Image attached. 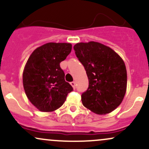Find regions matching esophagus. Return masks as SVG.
Instances as JSON below:
<instances>
[{
	"label": "esophagus",
	"mask_w": 149,
	"mask_h": 149,
	"mask_svg": "<svg viewBox=\"0 0 149 149\" xmlns=\"http://www.w3.org/2000/svg\"><path fill=\"white\" fill-rule=\"evenodd\" d=\"M70 83H71L72 87L75 89V88H76V82H75V81H73V82H71Z\"/></svg>",
	"instance_id": "34e87169"
}]
</instances>
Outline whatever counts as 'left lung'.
<instances>
[{
    "mask_svg": "<svg viewBox=\"0 0 149 149\" xmlns=\"http://www.w3.org/2000/svg\"><path fill=\"white\" fill-rule=\"evenodd\" d=\"M73 49L89 81L87 91L81 95L83 104L97 114L109 113L120 105L126 93L125 62L114 50L99 42H81Z\"/></svg>",
    "mask_w": 149,
    "mask_h": 149,
    "instance_id": "obj_1",
    "label": "left lung"
}]
</instances>
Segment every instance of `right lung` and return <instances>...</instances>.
I'll list each match as a JSON object with an SVG mask.
<instances>
[{
  "instance_id": "add662e5",
  "label": "right lung",
  "mask_w": 149,
  "mask_h": 149,
  "mask_svg": "<svg viewBox=\"0 0 149 149\" xmlns=\"http://www.w3.org/2000/svg\"><path fill=\"white\" fill-rule=\"evenodd\" d=\"M69 43L49 42L34 51L24 66L22 82L27 98L42 112H52L64 103L73 88L65 81L60 63L71 53Z\"/></svg>"
}]
</instances>
